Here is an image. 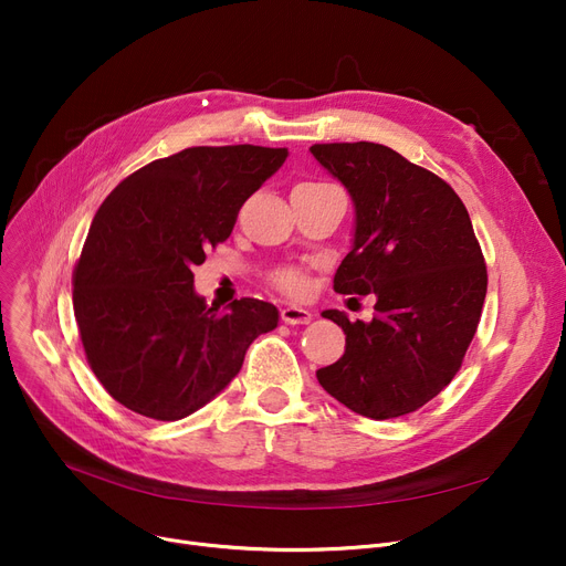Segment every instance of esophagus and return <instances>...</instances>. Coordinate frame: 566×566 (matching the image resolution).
Here are the masks:
<instances>
[{
    "mask_svg": "<svg viewBox=\"0 0 566 566\" xmlns=\"http://www.w3.org/2000/svg\"><path fill=\"white\" fill-rule=\"evenodd\" d=\"M282 321L289 323V325H305V323L312 321V314L303 307H291L289 305V307L282 310Z\"/></svg>",
    "mask_w": 566,
    "mask_h": 566,
    "instance_id": "1",
    "label": "esophagus"
}]
</instances>
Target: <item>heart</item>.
Instances as JSON below:
<instances>
[{
    "label": "heart",
    "instance_id": "1",
    "mask_svg": "<svg viewBox=\"0 0 566 566\" xmlns=\"http://www.w3.org/2000/svg\"><path fill=\"white\" fill-rule=\"evenodd\" d=\"M273 282L289 295H305L307 291V277L298 268H284V271L275 273Z\"/></svg>",
    "mask_w": 566,
    "mask_h": 566
}]
</instances>
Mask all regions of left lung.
Here are the masks:
<instances>
[{
	"instance_id": "1",
	"label": "left lung",
	"mask_w": 566,
	"mask_h": 566,
	"mask_svg": "<svg viewBox=\"0 0 566 566\" xmlns=\"http://www.w3.org/2000/svg\"><path fill=\"white\" fill-rule=\"evenodd\" d=\"M310 151L355 208L353 245L335 291L376 298L369 323L323 312L344 331L346 350L316 378L353 412L401 418L461 369L486 298L482 248L459 195L390 146L342 142Z\"/></svg>"
}]
</instances>
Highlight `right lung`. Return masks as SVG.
<instances>
[{"label": "right lung", "mask_w": 566, "mask_h": 566, "mask_svg": "<svg viewBox=\"0 0 566 566\" xmlns=\"http://www.w3.org/2000/svg\"><path fill=\"white\" fill-rule=\"evenodd\" d=\"M286 148L192 146L137 169L101 203L73 273L86 363L112 399L144 418L184 420L241 371L277 328L275 305H206L192 268L231 235L241 206Z\"/></svg>", "instance_id": "add662e5"}]
</instances>
